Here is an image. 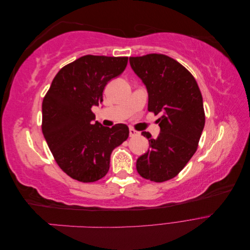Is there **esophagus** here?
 Segmentation results:
<instances>
[{"label":"esophagus","instance_id":"obj_1","mask_svg":"<svg viewBox=\"0 0 250 250\" xmlns=\"http://www.w3.org/2000/svg\"><path fill=\"white\" fill-rule=\"evenodd\" d=\"M138 134H139V131L134 130L133 128H130V129H129V135H130V137H135V135H138Z\"/></svg>","mask_w":250,"mask_h":250}]
</instances>
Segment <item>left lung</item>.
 I'll use <instances>...</instances> for the list:
<instances>
[{"label":"left lung","mask_w":250,"mask_h":250,"mask_svg":"<svg viewBox=\"0 0 250 250\" xmlns=\"http://www.w3.org/2000/svg\"><path fill=\"white\" fill-rule=\"evenodd\" d=\"M129 62L146 85L148 110L162 115L157 139L142 132L150 149L138 158L137 170L144 178L163 183L175 177L197 150L206 123L201 92L193 75L167 55L129 57Z\"/></svg>","instance_id":"left-lung-1"}]
</instances>
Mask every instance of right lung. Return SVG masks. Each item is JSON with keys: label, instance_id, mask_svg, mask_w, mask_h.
Wrapping results in <instances>:
<instances>
[{"label": "right lung", "instance_id": "add662e5", "mask_svg": "<svg viewBox=\"0 0 250 250\" xmlns=\"http://www.w3.org/2000/svg\"><path fill=\"white\" fill-rule=\"evenodd\" d=\"M128 57L85 55L64 65L42 101V130L57 165L82 183L106 175L112 150L125 142V124L94 123V105L103 101L108 81L122 74Z\"/></svg>", "mask_w": 250, "mask_h": 250}]
</instances>
